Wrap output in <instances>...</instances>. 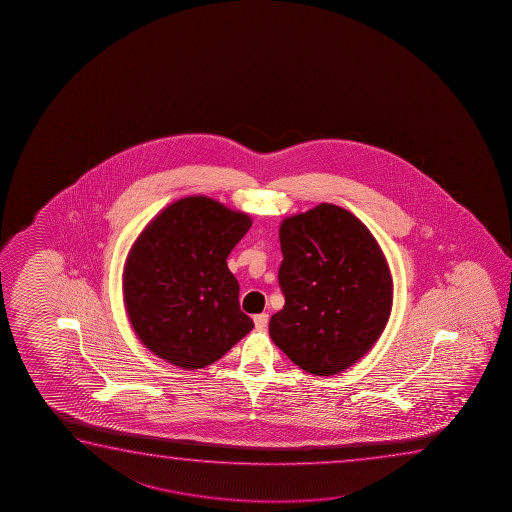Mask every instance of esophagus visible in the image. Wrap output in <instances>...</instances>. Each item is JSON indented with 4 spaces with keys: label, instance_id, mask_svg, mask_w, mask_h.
<instances>
[{
    "label": "esophagus",
    "instance_id": "obj_1",
    "mask_svg": "<svg viewBox=\"0 0 512 512\" xmlns=\"http://www.w3.org/2000/svg\"><path fill=\"white\" fill-rule=\"evenodd\" d=\"M253 322H255V329L264 330L269 322V315L267 313H260V315L253 316Z\"/></svg>",
    "mask_w": 512,
    "mask_h": 512
}]
</instances>
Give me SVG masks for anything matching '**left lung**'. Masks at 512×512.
I'll list each match as a JSON object with an SVG mask.
<instances>
[{
    "label": "left lung",
    "mask_w": 512,
    "mask_h": 512,
    "mask_svg": "<svg viewBox=\"0 0 512 512\" xmlns=\"http://www.w3.org/2000/svg\"><path fill=\"white\" fill-rule=\"evenodd\" d=\"M280 245L285 306L269 336L304 371L339 374L371 350L392 313L385 253L351 211L329 203L285 218Z\"/></svg>",
    "instance_id": "obj_1"
}]
</instances>
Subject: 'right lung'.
I'll use <instances>...</instances> for the list:
<instances>
[{
	"instance_id": "add662e5",
	"label": "right lung",
	"mask_w": 512,
	"mask_h": 512,
	"mask_svg": "<svg viewBox=\"0 0 512 512\" xmlns=\"http://www.w3.org/2000/svg\"><path fill=\"white\" fill-rule=\"evenodd\" d=\"M250 227L243 211L189 196L140 232L127 253L122 290L129 322L154 355L187 371L203 369L253 329L227 267Z\"/></svg>"
}]
</instances>
